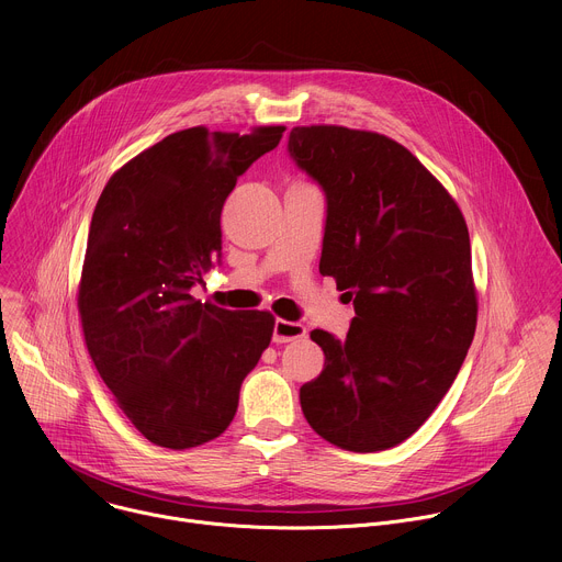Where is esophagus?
Here are the masks:
<instances>
[{"label": "esophagus", "mask_w": 562, "mask_h": 562, "mask_svg": "<svg viewBox=\"0 0 562 562\" xmlns=\"http://www.w3.org/2000/svg\"><path fill=\"white\" fill-rule=\"evenodd\" d=\"M306 336V327L300 323H291V319H276L273 327V342H293Z\"/></svg>", "instance_id": "34e87169"}]
</instances>
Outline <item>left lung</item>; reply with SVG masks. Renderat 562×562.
I'll list each match as a JSON object with an SVG mask.
<instances>
[{
    "mask_svg": "<svg viewBox=\"0 0 562 562\" xmlns=\"http://www.w3.org/2000/svg\"><path fill=\"white\" fill-rule=\"evenodd\" d=\"M289 153L327 195L319 273L356 308L345 340L311 331L325 369L300 389L304 418L347 451L395 447L434 414L475 334L467 222L420 159L386 135L295 126Z\"/></svg>",
    "mask_w": 562,
    "mask_h": 562,
    "instance_id": "left-lung-1",
    "label": "left lung"
}]
</instances>
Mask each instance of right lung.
<instances>
[{
    "instance_id": "1",
    "label": "right lung",
    "mask_w": 562,
    "mask_h": 562,
    "mask_svg": "<svg viewBox=\"0 0 562 562\" xmlns=\"http://www.w3.org/2000/svg\"><path fill=\"white\" fill-rule=\"evenodd\" d=\"M282 133H171L128 159L98 200L77 291L85 342L120 409L157 447L224 434L271 342L269 311L220 308L191 286L222 251L224 200Z\"/></svg>"
}]
</instances>
